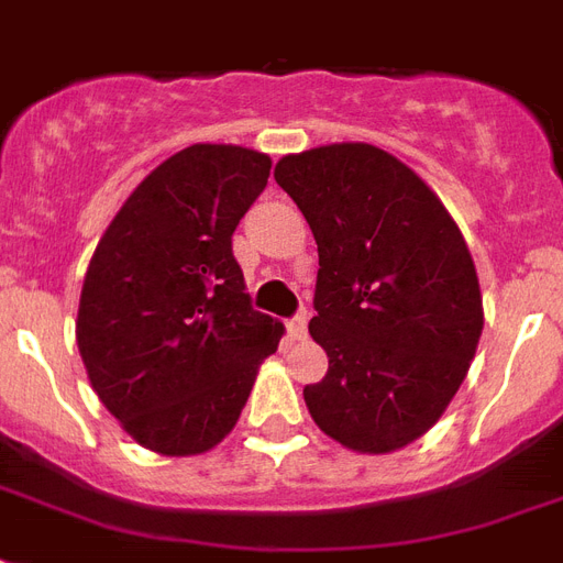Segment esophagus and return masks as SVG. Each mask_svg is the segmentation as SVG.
<instances>
[{"label": "esophagus", "instance_id": "esophagus-1", "mask_svg": "<svg viewBox=\"0 0 563 563\" xmlns=\"http://www.w3.org/2000/svg\"><path fill=\"white\" fill-rule=\"evenodd\" d=\"M286 330H289L291 342H303L307 339V316H295L286 321Z\"/></svg>", "mask_w": 563, "mask_h": 563}]
</instances>
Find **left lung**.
Listing matches in <instances>:
<instances>
[{
    "label": "left lung",
    "instance_id": "8db88e82",
    "mask_svg": "<svg viewBox=\"0 0 563 563\" xmlns=\"http://www.w3.org/2000/svg\"><path fill=\"white\" fill-rule=\"evenodd\" d=\"M274 180L318 245L309 333L330 356L303 388L318 429L394 453L435 427L476 356L485 312L462 230L394 154L333 143L286 154Z\"/></svg>",
    "mask_w": 563,
    "mask_h": 563
}]
</instances>
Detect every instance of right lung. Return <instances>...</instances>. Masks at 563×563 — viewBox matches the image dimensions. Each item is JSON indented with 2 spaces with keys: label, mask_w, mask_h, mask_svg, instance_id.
Segmentation results:
<instances>
[{
  "label": "right lung",
  "mask_w": 563,
  "mask_h": 563,
  "mask_svg": "<svg viewBox=\"0 0 563 563\" xmlns=\"http://www.w3.org/2000/svg\"><path fill=\"white\" fill-rule=\"evenodd\" d=\"M268 172L254 148L189 145L128 195L96 245L75 339L92 391L152 453L198 455L230 435L280 344L230 242Z\"/></svg>",
  "instance_id": "obj_1"
}]
</instances>
